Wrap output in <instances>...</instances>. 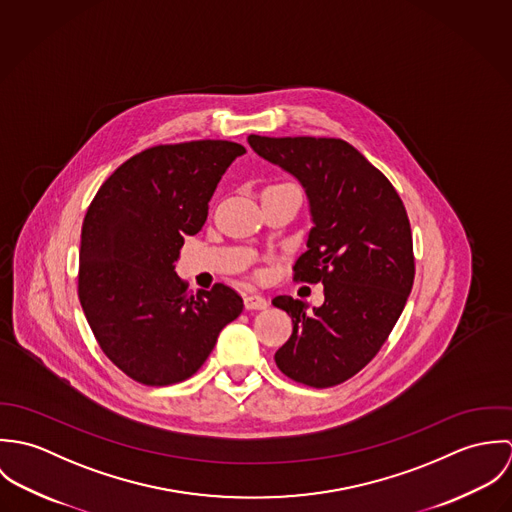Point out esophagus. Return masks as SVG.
<instances>
[{"mask_svg":"<svg viewBox=\"0 0 512 512\" xmlns=\"http://www.w3.org/2000/svg\"><path fill=\"white\" fill-rule=\"evenodd\" d=\"M270 303L266 297L258 295V293H252V295H246L244 297V307L246 309H266Z\"/></svg>","mask_w":512,"mask_h":512,"instance_id":"esophagus-1","label":"esophagus"}]
</instances>
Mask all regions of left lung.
Here are the masks:
<instances>
[{
  "mask_svg": "<svg viewBox=\"0 0 512 512\" xmlns=\"http://www.w3.org/2000/svg\"><path fill=\"white\" fill-rule=\"evenodd\" d=\"M248 144L301 183L313 226L293 278L321 282L325 293L313 311L290 295L272 299L293 323L276 365L313 388L341 384L380 351L412 292L406 209L392 183L343 140L248 136Z\"/></svg>",
  "mask_w": 512,
  "mask_h": 512,
  "instance_id": "1",
  "label": "left lung"
}]
</instances>
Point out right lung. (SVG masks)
Listing matches in <instances>:
<instances>
[{
    "label": "right lung",
    "instance_id": "1",
    "mask_svg": "<svg viewBox=\"0 0 512 512\" xmlns=\"http://www.w3.org/2000/svg\"><path fill=\"white\" fill-rule=\"evenodd\" d=\"M246 149L224 140L149 147L98 189L82 222L78 297L104 355L147 386L193 376L242 297L224 284L187 290L175 274L228 165Z\"/></svg>",
    "mask_w": 512,
    "mask_h": 512
}]
</instances>
